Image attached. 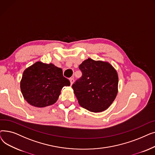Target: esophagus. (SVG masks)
Here are the masks:
<instances>
[{
	"instance_id": "1",
	"label": "esophagus",
	"mask_w": 155,
	"mask_h": 155,
	"mask_svg": "<svg viewBox=\"0 0 155 155\" xmlns=\"http://www.w3.org/2000/svg\"><path fill=\"white\" fill-rule=\"evenodd\" d=\"M70 84L71 85L73 84V82H74V79H73V78H70Z\"/></svg>"
}]
</instances>
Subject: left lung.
<instances>
[{"label": "left lung", "mask_w": 155, "mask_h": 155, "mask_svg": "<svg viewBox=\"0 0 155 155\" xmlns=\"http://www.w3.org/2000/svg\"><path fill=\"white\" fill-rule=\"evenodd\" d=\"M82 76L72 88L81 107L93 112L107 109L118 92L116 70L107 61L84 60L79 66Z\"/></svg>", "instance_id": "8db88e82"}]
</instances>
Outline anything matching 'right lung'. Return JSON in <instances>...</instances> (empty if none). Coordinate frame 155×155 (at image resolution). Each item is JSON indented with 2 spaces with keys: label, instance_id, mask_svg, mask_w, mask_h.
<instances>
[{
  "label": "right lung",
  "instance_id": "1",
  "mask_svg": "<svg viewBox=\"0 0 155 155\" xmlns=\"http://www.w3.org/2000/svg\"><path fill=\"white\" fill-rule=\"evenodd\" d=\"M70 81L63 77L61 68L53 63L37 61L24 71L20 82L24 99L36 107L54 104L63 87L70 86Z\"/></svg>",
  "mask_w": 155,
  "mask_h": 155
}]
</instances>
